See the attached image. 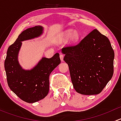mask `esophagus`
<instances>
[{
  "mask_svg": "<svg viewBox=\"0 0 121 121\" xmlns=\"http://www.w3.org/2000/svg\"><path fill=\"white\" fill-rule=\"evenodd\" d=\"M60 58L61 61H63V59H64V55L63 54H60Z\"/></svg>",
  "mask_w": 121,
  "mask_h": 121,
  "instance_id": "esophagus-1",
  "label": "esophagus"
}]
</instances>
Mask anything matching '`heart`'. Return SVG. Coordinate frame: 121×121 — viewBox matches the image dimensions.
Segmentation results:
<instances>
[{
	"label": "heart",
	"instance_id": "obj_1",
	"mask_svg": "<svg viewBox=\"0 0 121 121\" xmlns=\"http://www.w3.org/2000/svg\"><path fill=\"white\" fill-rule=\"evenodd\" d=\"M64 36L65 37H69L71 41H76L78 39V34L77 31H73L72 30H68L64 34Z\"/></svg>",
	"mask_w": 121,
	"mask_h": 121
}]
</instances>
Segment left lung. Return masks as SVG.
<instances>
[{
    "mask_svg": "<svg viewBox=\"0 0 121 121\" xmlns=\"http://www.w3.org/2000/svg\"><path fill=\"white\" fill-rule=\"evenodd\" d=\"M74 89L83 95H95L112 77L114 52L109 39L94 29L78 44L62 48Z\"/></svg>",
    "mask_w": 121,
    "mask_h": 121,
    "instance_id": "8db88e82",
    "label": "left lung"
}]
</instances>
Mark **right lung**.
Masks as SVG:
<instances>
[{
    "label": "right lung",
    "mask_w": 121,
    "mask_h": 121,
    "mask_svg": "<svg viewBox=\"0 0 121 121\" xmlns=\"http://www.w3.org/2000/svg\"><path fill=\"white\" fill-rule=\"evenodd\" d=\"M40 26L29 28L20 34L15 42L9 46L4 61L7 81L10 89L23 101L33 103L47 96L49 91V76L61 63L60 55L43 57L30 70L22 69L17 60L22 41L39 37L42 34Z\"/></svg>",
    "instance_id": "obj_1"
}]
</instances>
